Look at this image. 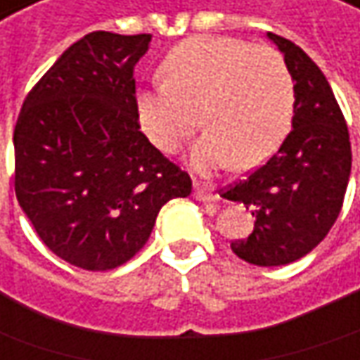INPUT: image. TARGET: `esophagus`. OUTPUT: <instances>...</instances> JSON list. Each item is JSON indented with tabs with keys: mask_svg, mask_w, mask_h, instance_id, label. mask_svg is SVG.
I'll return each mask as SVG.
<instances>
[{
	"mask_svg": "<svg viewBox=\"0 0 360 360\" xmlns=\"http://www.w3.org/2000/svg\"><path fill=\"white\" fill-rule=\"evenodd\" d=\"M193 195L199 201H213V199H217V195L213 193V187H207V185H197L195 183V189H193Z\"/></svg>",
	"mask_w": 360,
	"mask_h": 360,
	"instance_id": "34e87169",
	"label": "esophagus"
}]
</instances>
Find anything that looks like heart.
Wrapping results in <instances>:
<instances>
[{
	"mask_svg": "<svg viewBox=\"0 0 360 360\" xmlns=\"http://www.w3.org/2000/svg\"><path fill=\"white\" fill-rule=\"evenodd\" d=\"M165 82L136 96L149 139L173 153L201 124L207 129L191 149L199 171L233 161L248 171L270 159L286 139L294 117V78L272 46L245 39L195 36L163 58Z\"/></svg>",
	"mask_w": 360,
	"mask_h": 360,
	"instance_id": "b5f03b06",
	"label": "heart"
}]
</instances>
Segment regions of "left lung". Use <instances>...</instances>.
<instances>
[{
	"label": "left lung",
	"instance_id": "left-lung-1",
	"mask_svg": "<svg viewBox=\"0 0 360 360\" xmlns=\"http://www.w3.org/2000/svg\"><path fill=\"white\" fill-rule=\"evenodd\" d=\"M288 64L296 102L292 131L280 149L224 197L256 217L254 231L231 242L238 258L254 266H284L326 238L342 207L351 175L347 120L321 68L290 39L268 34Z\"/></svg>",
	"mask_w": 360,
	"mask_h": 360
}]
</instances>
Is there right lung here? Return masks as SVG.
Here are the masks:
<instances>
[{
    "mask_svg": "<svg viewBox=\"0 0 360 360\" xmlns=\"http://www.w3.org/2000/svg\"><path fill=\"white\" fill-rule=\"evenodd\" d=\"M150 34L92 32L25 96L13 131L20 207L58 258L102 272L149 240L191 177L141 133L134 66Z\"/></svg>",
    "mask_w": 360,
    "mask_h": 360,
    "instance_id": "obj_1",
    "label": "right lung"
}]
</instances>
